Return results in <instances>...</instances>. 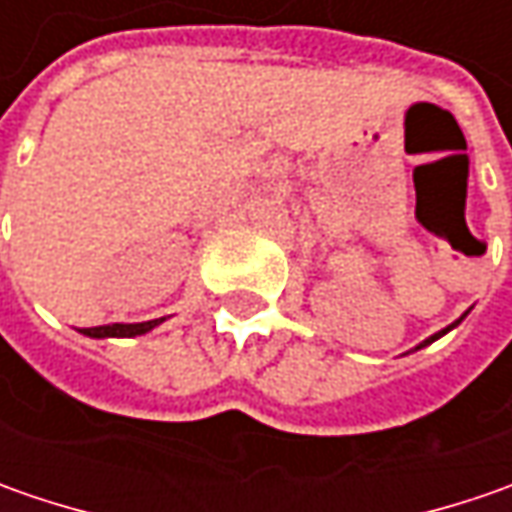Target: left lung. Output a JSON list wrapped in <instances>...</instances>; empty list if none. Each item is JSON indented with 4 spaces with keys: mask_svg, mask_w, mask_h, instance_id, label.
Wrapping results in <instances>:
<instances>
[{
    "mask_svg": "<svg viewBox=\"0 0 512 512\" xmlns=\"http://www.w3.org/2000/svg\"><path fill=\"white\" fill-rule=\"evenodd\" d=\"M459 322H462V319H459ZM459 322H453V325H450V327H444L442 333H436V336H430V339H427V342H422V344H419V347H424V344H430V342H436V339H439V336H444V333H447V330H453V327L459 325Z\"/></svg>",
    "mask_w": 512,
    "mask_h": 512,
    "instance_id": "obj_1",
    "label": "left lung"
}]
</instances>
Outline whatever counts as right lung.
<instances>
[{
  "instance_id": "obj_1",
  "label": "right lung",
  "mask_w": 512,
  "mask_h": 512,
  "mask_svg": "<svg viewBox=\"0 0 512 512\" xmlns=\"http://www.w3.org/2000/svg\"><path fill=\"white\" fill-rule=\"evenodd\" d=\"M165 319H153V322H139V325H102V327H82L85 336H93V339H105V336H142L148 333L156 325H162Z\"/></svg>"
}]
</instances>
